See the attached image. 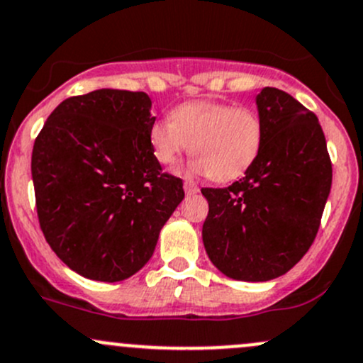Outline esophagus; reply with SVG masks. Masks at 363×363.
<instances>
[{"label": "esophagus", "instance_id": "1", "mask_svg": "<svg viewBox=\"0 0 363 363\" xmlns=\"http://www.w3.org/2000/svg\"><path fill=\"white\" fill-rule=\"evenodd\" d=\"M184 191L188 196H191V194H196L198 191H200V188L196 186V182L193 181H184Z\"/></svg>", "mask_w": 363, "mask_h": 363}]
</instances>
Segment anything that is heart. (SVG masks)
<instances>
[{
    "mask_svg": "<svg viewBox=\"0 0 363 363\" xmlns=\"http://www.w3.org/2000/svg\"><path fill=\"white\" fill-rule=\"evenodd\" d=\"M264 127L254 109L212 101L177 106L170 118L150 127L155 158L170 165L191 146V170L216 181H233L254 165L261 152Z\"/></svg>",
    "mask_w": 363,
    "mask_h": 363,
    "instance_id": "obj_1",
    "label": "heart"
}]
</instances>
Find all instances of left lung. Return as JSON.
<instances>
[{"label": "left lung", "mask_w": 363, "mask_h": 363, "mask_svg": "<svg viewBox=\"0 0 363 363\" xmlns=\"http://www.w3.org/2000/svg\"><path fill=\"white\" fill-rule=\"evenodd\" d=\"M264 127L261 152L245 177L203 188V245L233 280L268 281L303 259L320 228L333 163L318 118L287 91L264 86L255 97Z\"/></svg>", "instance_id": "obj_1"}]
</instances>
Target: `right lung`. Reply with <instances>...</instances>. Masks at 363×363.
Here are the masks:
<instances>
[{
  "label": "right lung",
  "mask_w": 363,
  "mask_h": 363,
  "mask_svg": "<svg viewBox=\"0 0 363 363\" xmlns=\"http://www.w3.org/2000/svg\"><path fill=\"white\" fill-rule=\"evenodd\" d=\"M151 99L101 89L66 99L34 140L41 231L57 257L90 280L121 281L146 264L184 198L150 144Z\"/></svg>",
  "instance_id": "1"
}]
</instances>
